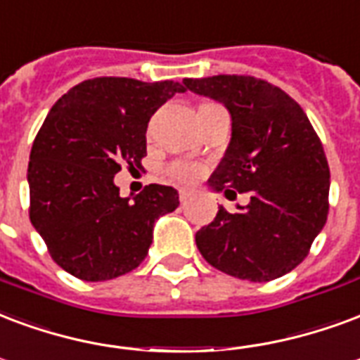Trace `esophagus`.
Listing matches in <instances>:
<instances>
[{"label":"esophagus","instance_id":"obj_1","mask_svg":"<svg viewBox=\"0 0 360 360\" xmlns=\"http://www.w3.org/2000/svg\"><path fill=\"white\" fill-rule=\"evenodd\" d=\"M193 198V191H188V188H179V202L181 204H185Z\"/></svg>","mask_w":360,"mask_h":360}]
</instances>
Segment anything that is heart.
<instances>
[{
	"mask_svg": "<svg viewBox=\"0 0 360 360\" xmlns=\"http://www.w3.org/2000/svg\"><path fill=\"white\" fill-rule=\"evenodd\" d=\"M167 177L177 183H194L200 179L204 167L198 162H188V160H173L166 167Z\"/></svg>",
	"mask_w": 360,
	"mask_h": 360,
	"instance_id": "heart-1",
	"label": "heart"
}]
</instances>
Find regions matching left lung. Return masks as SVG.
Instances as JSON below:
<instances>
[{
  "label": "left lung",
  "mask_w": 360,
  "mask_h": 360,
  "mask_svg": "<svg viewBox=\"0 0 360 360\" xmlns=\"http://www.w3.org/2000/svg\"><path fill=\"white\" fill-rule=\"evenodd\" d=\"M183 82L223 103L233 118V137L210 187L252 194L236 214L221 206L196 233V246L227 275L275 281L307 257L326 223L330 167L321 139L302 106L265 79L219 74Z\"/></svg>",
  "instance_id": "1"
}]
</instances>
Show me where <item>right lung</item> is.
<instances>
[{
	"instance_id": "right-lung-1",
	"label": "right lung",
	"mask_w": 360,
	"mask_h": 360,
	"mask_svg": "<svg viewBox=\"0 0 360 360\" xmlns=\"http://www.w3.org/2000/svg\"><path fill=\"white\" fill-rule=\"evenodd\" d=\"M185 87L133 78L85 79L53 105L28 162L30 221L53 262L79 281H110L139 267L154 221L179 206L166 185L122 198L114 175L139 167L146 127L160 106Z\"/></svg>"
}]
</instances>
